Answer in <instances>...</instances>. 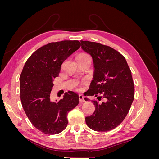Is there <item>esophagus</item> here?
Instances as JSON below:
<instances>
[{
	"label": "esophagus",
	"instance_id": "34e87169",
	"mask_svg": "<svg viewBox=\"0 0 159 159\" xmlns=\"http://www.w3.org/2000/svg\"><path fill=\"white\" fill-rule=\"evenodd\" d=\"M79 100H80V102H85L84 98V96H83L82 95H79Z\"/></svg>",
	"mask_w": 159,
	"mask_h": 159
}]
</instances>
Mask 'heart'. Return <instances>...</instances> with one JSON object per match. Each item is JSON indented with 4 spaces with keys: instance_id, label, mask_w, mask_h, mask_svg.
<instances>
[{
    "instance_id": "b5f03b06",
    "label": "heart",
    "mask_w": 159,
    "mask_h": 159,
    "mask_svg": "<svg viewBox=\"0 0 159 159\" xmlns=\"http://www.w3.org/2000/svg\"><path fill=\"white\" fill-rule=\"evenodd\" d=\"M80 55H81V56H85V55H88V54H80L79 56H80ZM84 84V82H83V83L81 84V85H83ZM77 89H78V90H79V91H80V90H81V88H80V87L77 88Z\"/></svg>"
}]
</instances>
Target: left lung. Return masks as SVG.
Returning <instances> with one entry per match:
<instances>
[{
    "label": "left lung",
    "instance_id": "obj_1",
    "mask_svg": "<svg viewBox=\"0 0 159 159\" xmlns=\"http://www.w3.org/2000/svg\"><path fill=\"white\" fill-rule=\"evenodd\" d=\"M81 43L82 49L92 57L95 68L93 80L85 95L99 100H91L95 109L85 117V122L93 131H109L123 122L133 102L131 71L125 57L111 47L95 42ZM102 98L105 101L99 102Z\"/></svg>",
    "mask_w": 159,
    "mask_h": 159
}]
</instances>
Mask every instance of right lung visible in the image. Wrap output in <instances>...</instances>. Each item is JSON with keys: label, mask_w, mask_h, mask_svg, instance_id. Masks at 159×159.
<instances>
[{"label": "right lung", "mask_w": 159, "mask_h": 159, "mask_svg": "<svg viewBox=\"0 0 159 159\" xmlns=\"http://www.w3.org/2000/svg\"><path fill=\"white\" fill-rule=\"evenodd\" d=\"M78 40L50 42L29 57L20 75V96L29 121L47 134H58L68 125L67 115L79 103L77 93L69 91L57 102L50 98L53 80L59 75L64 61L78 50Z\"/></svg>", "instance_id": "1"}]
</instances>
